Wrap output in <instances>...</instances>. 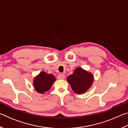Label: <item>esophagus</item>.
Segmentation results:
<instances>
[{
  "instance_id": "34e87169",
  "label": "esophagus",
  "mask_w": 128,
  "mask_h": 128,
  "mask_svg": "<svg viewBox=\"0 0 128 128\" xmlns=\"http://www.w3.org/2000/svg\"><path fill=\"white\" fill-rule=\"evenodd\" d=\"M58 78L59 80H64L65 78V76L62 74H60L58 76Z\"/></svg>"
}]
</instances>
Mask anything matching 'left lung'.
I'll return each mask as SVG.
<instances>
[{
  "instance_id": "8db88e82",
  "label": "left lung",
  "mask_w": 128,
  "mask_h": 128,
  "mask_svg": "<svg viewBox=\"0 0 128 128\" xmlns=\"http://www.w3.org/2000/svg\"><path fill=\"white\" fill-rule=\"evenodd\" d=\"M72 89L78 94H84L89 89L94 82V76L81 67L75 69L72 74L67 77Z\"/></svg>"
}]
</instances>
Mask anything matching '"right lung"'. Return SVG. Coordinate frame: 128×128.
I'll use <instances>...</instances> for the list:
<instances>
[{"instance_id": "right-lung-1", "label": "right lung", "mask_w": 128, "mask_h": 128, "mask_svg": "<svg viewBox=\"0 0 128 128\" xmlns=\"http://www.w3.org/2000/svg\"><path fill=\"white\" fill-rule=\"evenodd\" d=\"M55 81V77L52 74L42 71L34 78L33 85L36 92L43 94L50 89Z\"/></svg>"}]
</instances>
